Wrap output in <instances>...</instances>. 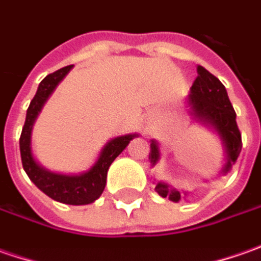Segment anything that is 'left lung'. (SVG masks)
<instances>
[{
    "label": "left lung",
    "mask_w": 261,
    "mask_h": 261,
    "mask_svg": "<svg viewBox=\"0 0 261 261\" xmlns=\"http://www.w3.org/2000/svg\"><path fill=\"white\" fill-rule=\"evenodd\" d=\"M196 72L198 76L191 88V94L186 98L188 113L191 114L195 121L205 125L220 137L221 146L224 150V165L218 175H228L232 166L236 165L243 147L241 134L236 121L237 115L229 102L227 89L221 84L220 79L214 76L203 66H198ZM148 160L151 166H156L160 160V147L156 140L150 141ZM154 184V189L162 198H169L173 202L180 201L182 193L176 191L173 186L156 179ZM184 195L186 196L188 193L184 192Z\"/></svg>",
    "instance_id": "8db88e82"
}]
</instances>
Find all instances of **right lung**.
Listing matches in <instances>:
<instances>
[{"mask_svg": "<svg viewBox=\"0 0 261 261\" xmlns=\"http://www.w3.org/2000/svg\"><path fill=\"white\" fill-rule=\"evenodd\" d=\"M72 68L73 65L59 69L56 72L47 75L40 82L37 92L27 110L25 122L21 131V137H20V153H21V162H23L25 173L41 192H44L49 198L58 202L68 203V205H88V203L95 202L101 196L107 185V173L111 163L122 150L128 146L131 140L134 137H139V134L137 133L125 134V136L110 140L102 147L96 162L91 166V169H88L86 172H82L79 175L56 173L41 166L33 154V125L50 95L53 94L56 86L63 81V77L68 75Z\"/></svg>", "mask_w": 261, "mask_h": 261, "instance_id": "1", "label": "right lung"}]
</instances>
